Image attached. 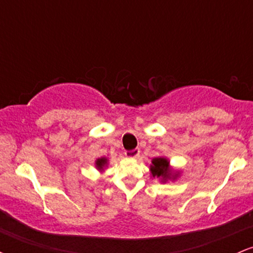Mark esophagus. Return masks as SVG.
I'll list each match as a JSON object with an SVG mask.
<instances>
[{"label": "esophagus", "instance_id": "obj_1", "mask_svg": "<svg viewBox=\"0 0 253 253\" xmlns=\"http://www.w3.org/2000/svg\"><path fill=\"white\" fill-rule=\"evenodd\" d=\"M139 153H140V150L134 149L132 151H126L125 155H126V157H128V158H136V157L139 156Z\"/></svg>", "mask_w": 253, "mask_h": 253}]
</instances>
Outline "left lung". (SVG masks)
<instances>
[{"mask_svg": "<svg viewBox=\"0 0 253 253\" xmlns=\"http://www.w3.org/2000/svg\"><path fill=\"white\" fill-rule=\"evenodd\" d=\"M150 172L153 178H158L163 183L168 182L169 179L175 181L179 176L178 171L171 169L169 159L165 157H157L152 159V164L150 165Z\"/></svg>", "mask_w": 253, "mask_h": 253, "instance_id": "obj_1", "label": "left lung"}]
</instances>
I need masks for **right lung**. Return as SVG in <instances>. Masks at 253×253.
<instances>
[{
  "label": "right lung",
  "instance_id": "1",
  "mask_svg": "<svg viewBox=\"0 0 253 253\" xmlns=\"http://www.w3.org/2000/svg\"><path fill=\"white\" fill-rule=\"evenodd\" d=\"M108 165V158L106 157H101V158H97L96 162H95V167H96L97 170L100 171H104V169Z\"/></svg>",
  "mask_w": 253,
  "mask_h": 253
}]
</instances>
